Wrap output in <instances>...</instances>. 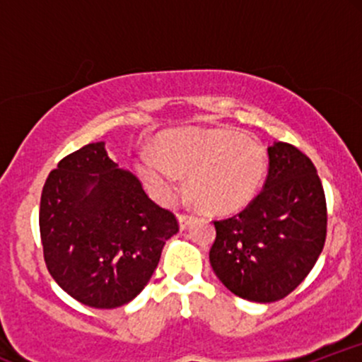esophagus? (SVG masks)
I'll return each mask as SVG.
<instances>
[{"label": "esophagus", "instance_id": "34e87169", "mask_svg": "<svg viewBox=\"0 0 362 362\" xmlns=\"http://www.w3.org/2000/svg\"><path fill=\"white\" fill-rule=\"evenodd\" d=\"M194 219H195L194 214H187V213H180V214H178V223H180L182 230H185V228L189 226V224L192 223Z\"/></svg>", "mask_w": 362, "mask_h": 362}]
</instances>
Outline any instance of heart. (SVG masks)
I'll return each mask as SVG.
<instances>
[{"mask_svg":"<svg viewBox=\"0 0 362 362\" xmlns=\"http://www.w3.org/2000/svg\"><path fill=\"white\" fill-rule=\"evenodd\" d=\"M141 153L138 172L161 199L180 192L189 177L194 201L209 213H235L255 197L267 173V153L257 139L231 129L180 131Z\"/></svg>","mask_w":362,"mask_h":362,"instance_id":"obj_1","label":"heart"}]
</instances>
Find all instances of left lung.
<instances>
[{
    "instance_id": "8db88e82",
    "label": "left lung",
    "mask_w": 362,
    "mask_h": 362,
    "mask_svg": "<svg viewBox=\"0 0 362 362\" xmlns=\"http://www.w3.org/2000/svg\"><path fill=\"white\" fill-rule=\"evenodd\" d=\"M269 151L264 189L231 218L214 221L211 267L236 296L272 303L293 293L327 238V201L317 168L289 143Z\"/></svg>"
}]
</instances>
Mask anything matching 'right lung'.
I'll return each instance as SVG.
<instances>
[{
  "mask_svg": "<svg viewBox=\"0 0 362 362\" xmlns=\"http://www.w3.org/2000/svg\"><path fill=\"white\" fill-rule=\"evenodd\" d=\"M39 228L52 279L83 305L109 310L144 289L178 221L117 168L103 143H91L49 173Z\"/></svg>",
  "mask_w": 362,
  "mask_h": 362,
  "instance_id": "add662e5",
  "label": "right lung"
}]
</instances>
